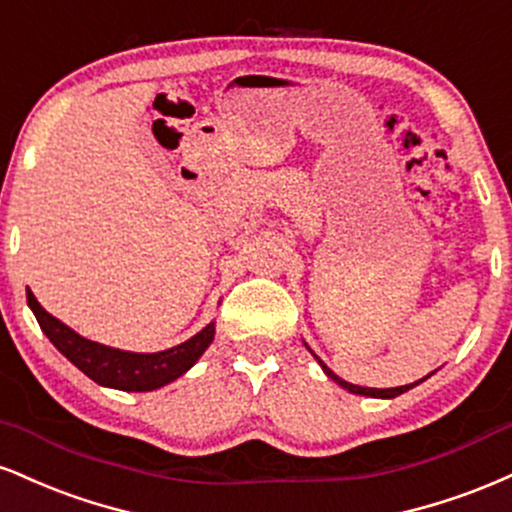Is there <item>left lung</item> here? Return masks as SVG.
Returning a JSON list of instances; mask_svg holds the SVG:
<instances>
[{
  "label": "left lung",
  "instance_id": "obj_1",
  "mask_svg": "<svg viewBox=\"0 0 512 512\" xmlns=\"http://www.w3.org/2000/svg\"><path fill=\"white\" fill-rule=\"evenodd\" d=\"M304 345H306V342H304ZM306 350H309V352H311V347H309V345H306ZM311 354H314V352H311ZM314 359H316V362H318V364H321L323 374H326V376L330 378V381H335V383H338V386H340V388L350 390V393H354V395H364V398H381V400H393V398H398V395H402V393H407V390H410V388H414V386H419V383H422V381H426V378H429V376H431V374H429V376H424V378H422V381H414V383H410V386H398V388H364V386H354V383H347V381H342V378H340L338 374H333V371H330V369H328V366L321 362V357H316V354H314Z\"/></svg>",
  "mask_w": 512,
  "mask_h": 512
}]
</instances>
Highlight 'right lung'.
Listing matches in <instances>:
<instances>
[{"label":"right lung","mask_w":512,"mask_h":512,"mask_svg":"<svg viewBox=\"0 0 512 512\" xmlns=\"http://www.w3.org/2000/svg\"><path fill=\"white\" fill-rule=\"evenodd\" d=\"M28 306L38 318L42 333L47 340L57 347L59 352L69 359L76 369H81L88 378L105 388L126 390V393H148L158 390L167 383L177 381L186 371L194 366L201 354L208 350L215 338V321H210L206 328L198 330L194 338L184 340L182 345L170 347L162 352H129L117 350V347L100 345L83 335H78L74 328L47 314L42 309L35 294L28 290Z\"/></svg>","instance_id":"1"}]
</instances>
